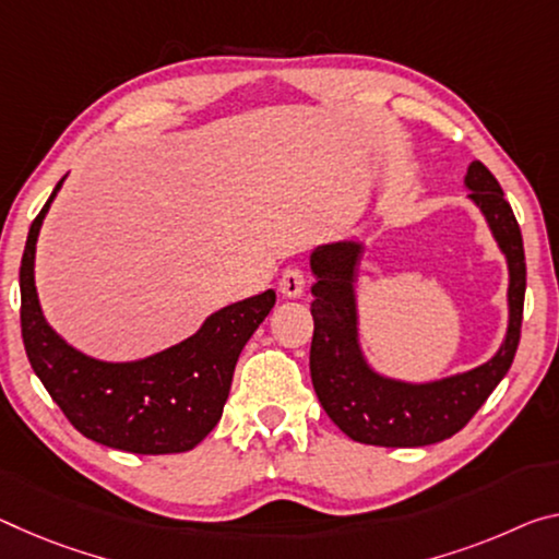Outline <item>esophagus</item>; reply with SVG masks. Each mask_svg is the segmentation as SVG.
<instances>
[{"label":"esophagus","mask_w":559,"mask_h":559,"mask_svg":"<svg viewBox=\"0 0 559 559\" xmlns=\"http://www.w3.org/2000/svg\"><path fill=\"white\" fill-rule=\"evenodd\" d=\"M278 290H281L283 298H300V296H304V290H306L304 273H300L298 269L283 271V276L278 281Z\"/></svg>","instance_id":"34e87169"}]
</instances>
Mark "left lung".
Returning <instances> with one entry per match:
<instances>
[{
  "instance_id": "obj_1",
  "label": "left lung",
  "mask_w": 559,
  "mask_h": 559,
  "mask_svg": "<svg viewBox=\"0 0 559 559\" xmlns=\"http://www.w3.org/2000/svg\"><path fill=\"white\" fill-rule=\"evenodd\" d=\"M463 183L508 263V328L500 348L480 366L418 383L378 370L360 343L356 283L366 243L350 236L311 251L308 263L316 276L311 380L328 418L350 440L383 448H420L455 436L512 366L525 304L522 234L498 179L480 162L467 166Z\"/></svg>"
}]
</instances>
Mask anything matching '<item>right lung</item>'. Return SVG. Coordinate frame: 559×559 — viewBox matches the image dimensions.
<instances>
[{
    "mask_svg": "<svg viewBox=\"0 0 559 559\" xmlns=\"http://www.w3.org/2000/svg\"><path fill=\"white\" fill-rule=\"evenodd\" d=\"M67 179V176H64ZM51 191L26 236L20 290L22 338L34 373L84 438L136 455L193 450L216 428L243 345L271 308L276 290L218 308L189 338L136 360H102L69 345L44 318L34 259Z\"/></svg>",
    "mask_w": 559,
    "mask_h": 559,
    "instance_id": "obj_1",
    "label": "right lung"
}]
</instances>
